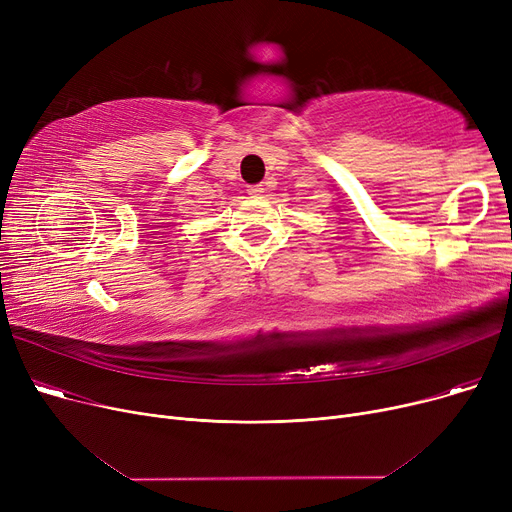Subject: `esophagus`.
Instances as JSON below:
<instances>
[{
  "label": "esophagus",
  "mask_w": 512,
  "mask_h": 512,
  "mask_svg": "<svg viewBox=\"0 0 512 512\" xmlns=\"http://www.w3.org/2000/svg\"><path fill=\"white\" fill-rule=\"evenodd\" d=\"M247 191H249V195H251V197H259V195H263V193H265V184H263V182H259V184H251V186L247 188Z\"/></svg>",
  "instance_id": "esophagus-1"
}]
</instances>
